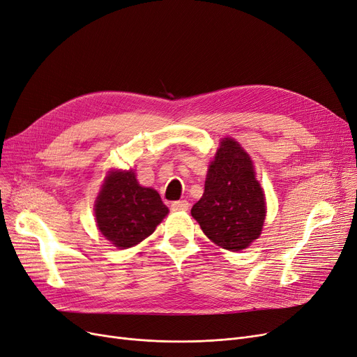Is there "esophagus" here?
Segmentation results:
<instances>
[{"mask_svg": "<svg viewBox=\"0 0 357 357\" xmlns=\"http://www.w3.org/2000/svg\"><path fill=\"white\" fill-rule=\"evenodd\" d=\"M172 210H187L190 207V203L187 199H181V201H174L172 204H170Z\"/></svg>", "mask_w": 357, "mask_h": 357, "instance_id": "obj_1", "label": "esophagus"}]
</instances>
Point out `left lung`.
Returning <instances> with one entry per match:
<instances>
[{
    "label": "left lung",
    "instance_id": "8db88e82",
    "mask_svg": "<svg viewBox=\"0 0 357 357\" xmlns=\"http://www.w3.org/2000/svg\"><path fill=\"white\" fill-rule=\"evenodd\" d=\"M266 197L252 160L234 138H223L208 166L204 194L191 208L206 236L227 251H241L259 235Z\"/></svg>",
    "mask_w": 357,
    "mask_h": 357
}]
</instances>
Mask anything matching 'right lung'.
Wrapping results in <instances>:
<instances>
[{
	"label": "right lung",
	"mask_w": 357,
	"mask_h": 357,
	"mask_svg": "<svg viewBox=\"0 0 357 357\" xmlns=\"http://www.w3.org/2000/svg\"><path fill=\"white\" fill-rule=\"evenodd\" d=\"M169 213L159 192L138 183L132 170H111L95 203L100 234L121 250L150 236Z\"/></svg>",
	"instance_id": "add662e5"
}]
</instances>
